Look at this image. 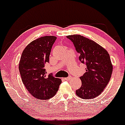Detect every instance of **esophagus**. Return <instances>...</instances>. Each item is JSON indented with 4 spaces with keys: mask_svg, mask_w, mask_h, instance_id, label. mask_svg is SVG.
<instances>
[{
    "mask_svg": "<svg viewBox=\"0 0 125 125\" xmlns=\"http://www.w3.org/2000/svg\"><path fill=\"white\" fill-rule=\"evenodd\" d=\"M72 78V76H69V77H65V78H64V79H65V80H70V79Z\"/></svg>",
    "mask_w": 125,
    "mask_h": 125,
    "instance_id": "obj_1",
    "label": "esophagus"
}]
</instances>
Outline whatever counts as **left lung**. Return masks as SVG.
<instances>
[{
	"mask_svg": "<svg viewBox=\"0 0 125 125\" xmlns=\"http://www.w3.org/2000/svg\"><path fill=\"white\" fill-rule=\"evenodd\" d=\"M80 53L79 61L86 65V73L80 77L82 86L76 94L82 99L100 95L110 80L113 65L108 52L95 42L79 34L67 36Z\"/></svg>",
	"mask_w": 125,
	"mask_h": 125,
	"instance_id": "obj_1",
	"label": "left lung"
}]
</instances>
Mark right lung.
<instances>
[{"instance_id": "right-lung-1", "label": "right lung", "mask_w": 125, "mask_h": 125, "mask_svg": "<svg viewBox=\"0 0 125 125\" xmlns=\"http://www.w3.org/2000/svg\"><path fill=\"white\" fill-rule=\"evenodd\" d=\"M57 39L53 36H43L32 41L24 49L19 62L22 83L33 97L48 100L56 94L61 80L46 75L45 66L49 62L52 46Z\"/></svg>"}]
</instances>
